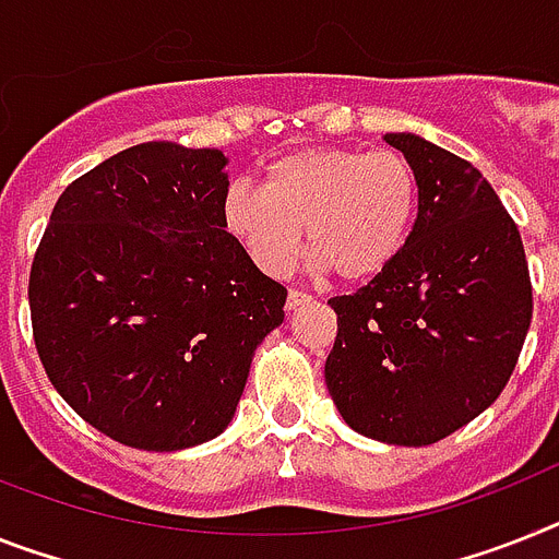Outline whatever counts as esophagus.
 Wrapping results in <instances>:
<instances>
[{
	"mask_svg": "<svg viewBox=\"0 0 559 559\" xmlns=\"http://www.w3.org/2000/svg\"><path fill=\"white\" fill-rule=\"evenodd\" d=\"M308 302H311V297H308L306 290H288L285 308H288V311H297L299 306H308Z\"/></svg>",
	"mask_w": 559,
	"mask_h": 559,
	"instance_id": "34e87169",
	"label": "esophagus"
}]
</instances>
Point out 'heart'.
<instances>
[{
	"label": "heart",
	"mask_w": 559,
	"mask_h": 559,
	"mask_svg": "<svg viewBox=\"0 0 559 559\" xmlns=\"http://www.w3.org/2000/svg\"><path fill=\"white\" fill-rule=\"evenodd\" d=\"M417 205V170L403 154L308 147L271 165L262 188L230 186L223 219L265 274L294 265L306 228L313 271L362 283L403 253Z\"/></svg>",
	"instance_id": "heart-1"
}]
</instances>
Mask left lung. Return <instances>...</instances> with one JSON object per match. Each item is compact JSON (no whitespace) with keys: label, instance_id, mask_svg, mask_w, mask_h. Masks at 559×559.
<instances>
[{"label":"left lung","instance_id":"8db88e82","mask_svg":"<svg viewBox=\"0 0 559 559\" xmlns=\"http://www.w3.org/2000/svg\"><path fill=\"white\" fill-rule=\"evenodd\" d=\"M382 140L417 170V219L389 269L329 299L325 385L357 435L417 449L506 389L532 325V280L518 225L472 163L417 133Z\"/></svg>","mask_w":559,"mask_h":559}]
</instances>
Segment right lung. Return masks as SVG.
Here are the masks:
<instances>
[{
	"mask_svg": "<svg viewBox=\"0 0 559 559\" xmlns=\"http://www.w3.org/2000/svg\"><path fill=\"white\" fill-rule=\"evenodd\" d=\"M223 151L142 142L64 188L31 322L64 403L110 440L182 451L228 428L288 290L225 230Z\"/></svg>",
	"mask_w": 559,
	"mask_h": 559,
	"instance_id": "obj_1",
	"label": "right lung"
}]
</instances>
